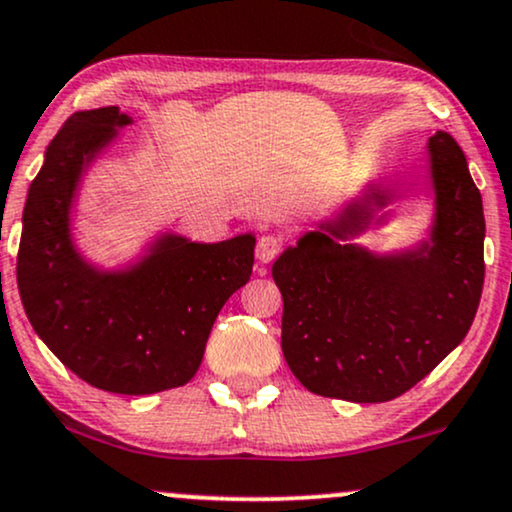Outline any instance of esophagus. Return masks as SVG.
Returning a JSON list of instances; mask_svg holds the SVG:
<instances>
[{"label":"esophagus","instance_id":"obj_1","mask_svg":"<svg viewBox=\"0 0 512 512\" xmlns=\"http://www.w3.org/2000/svg\"><path fill=\"white\" fill-rule=\"evenodd\" d=\"M279 252H281V243L274 236H262L260 240H257V248H255L257 262H262V264L274 262Z\"/></svg>","mask_w":512,"mask_h":512}]
</instances>
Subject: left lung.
<instances>
[{
    "mask_svg": "<svg viewBox=\"0 0 512 512\" xmlns=\"http://www.w3.org/2000/svg\"><path fill=\"white\" fill-rule=\"evenodd\" d=\"M424 155L434 197L427 236L386 252L355 243L384 229L405 195L372 178L274 262L283 357L317 396L398 398L470 331L484 286L482 195L453 135L436 131Z\"/></svg>",
    "mask_w": 512,
    "mask_h": 512,
    "instance_id": "8db88e82",
    "label": "left lung"
}]
</instances>
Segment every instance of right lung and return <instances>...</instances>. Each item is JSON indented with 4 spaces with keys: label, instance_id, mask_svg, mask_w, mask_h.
<instances>
[{
    "label": "right lung",
    "instance_id": "obj_1",
    "mask_svg": "<svg viewBox=\"0 0 512 512\" xmlns=\"http://www.w3.org/2000/svg\"><path fill=\"white\" fill-rule=\"evenodd\" d=\"M131 123L119 107L85 109L54 135L28 188L16 279L35 334L73 374L150 396L195 377L219 310L250 281L255 233L197 243L159 231L128 262H92L73 209L88 171Z\"/></svg>",
    "mask_w": 512,
    "mask_h": 512
}]
</instances>
